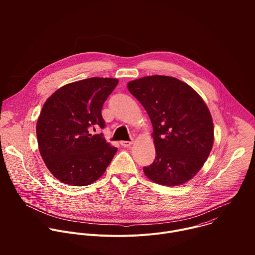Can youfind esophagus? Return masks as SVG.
I'll list each match as a JSON object with an SVG mask.
<instances>
[{
	"instance_id": "obj_1",
	"label": "esophagus",
	"mask_w": 255,
	"mask_h": 255,
	"mask_svg": "<svg viewBox=\"0 0 255 255\" xmlns=\"http://www.w3.org/2000/svg\"><path fill=\"white\" fill-rule=\"evenodd\" d=\"M120 144L122 145L123 147H130L131 145L133 144V140H130V141H121Z\"/></svg>"
}]
</instances>
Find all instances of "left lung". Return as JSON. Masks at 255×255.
<instances>
[{
	"instance_id": "1",
	"label": "left lung",
	"mask_w": 255,
	"mask_h": 255,
	"mask_svg": "<svg viewBox=\"0 0 255 255\" xmlns=\"http://www.w3.org/2000/svg\"><path fill=\"white\" fill-rule=\"evenodd\" d=\"M127 87L153 127L156 156L143 167L145 175L162 186L186 184L202 168L213 147L214 125L206 103L193 88L172 77H144Z\"/></svg>"
}]
</instances>
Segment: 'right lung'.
I'll use <instances>...</instances> for the list:
<instances>
[{
  "label": "right lung",
  "mask_w": 255,
  "mask_h": 255,
  "mask_svg": "<svg viewBox=\"0 0 255 255\" xmlns=\"http://www.w3.org/2000/svg\"><path fill=\"white\" fill-rule=\"evenodd\" d=\"M117 79L90 78L67 84L44 103L36 124L38 148L49 171L61 183L88 186L100 178L117 148L106 142L102 108Z\"/></svg>",
  "instance_id": "add662e5"
}]
</instances>
